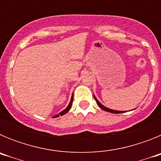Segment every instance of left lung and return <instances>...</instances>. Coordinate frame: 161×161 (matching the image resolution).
<instances>
[{"label":"left lung","instance_id":"obj_1","mask_svg":"<svg viewBox=\"0 0 161 161\" xmlns=\"http://www.w3.org/2000/svg\"><path fill=\"white\" fill-rule=\"evenodd\" d=\"M93 97H94V99L96 100V102L97 104V106H99V107L101 108L102 109H103V110H105V111H107V112H109V113H113V114H121V113H124L125 111H119V110H114V109H109V108L106 107L105 106H103L102 103H101L97 99L96 97L93 95Z\"/></svg>","mask_w":161,"mask_h":161}]
</instances>
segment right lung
<instances>
[{
  "label": "right lung",
  "instance_id": "right-lung-1",
  "mask_svg": "<svg viewBox=\"0 0 161 161\" xmlns=\"http://www.w3.org/2000/svg\"><path fill=\"white\" fill-rule=\"evenodd\" d=\"M72 101H73V94H72V97H71V101H70V102H69V104H68V106H67V108H66V109H64L63 111H61L60 113H59V114H58L55 115V116H54L53 118H57V117H59V115H60V116H62V115H64V114H67V113H68V112L69 111V109H71V107H72Z\"/></svg>",
  "mask_w": 161,
  "mask_h": 161
}]
</instances>
